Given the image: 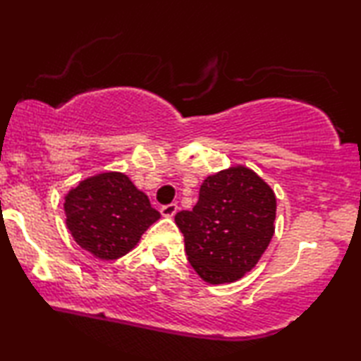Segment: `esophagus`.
Returning <instances> with one entry per match:
<instances>
[{
	"label": "esophagus",
	"mask_w": 361,
	"mask_h": 361,
	"mask_svg": "<svg viewBox=\"0 0 361 361\" xmlns=\"http://www.w3.org/2000/svg\"><path fill=\"white\" fill-rule=\"evenodd\" d=\"M176 212H178V205H176V204L164 205V207L160 209V214H162L164 216H173Z\"/></svg>",
	"instance_id": "obj_1"
}]
</instances>
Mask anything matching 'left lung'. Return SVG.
<instances>
[{
  "label": "left lung",
  "mask_w": 361,
  "mask_h": 361,
  "mask_svg": "<svg viewBox=\"0 0 361 361\" xmlns=\"http://www.w3.org/2000/svg\"><path fill=\"white\" fill-rule=\"evenodd\" d=\"M276 197L243 165L207 176L192 210L175 221L185 236L188 260L204 281L233 283L252 270L274 233Z\"/></svg>",
  "instance_id": "8db88e82"
}]
</instances>
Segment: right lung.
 I'll use <instances>...</instances> for the list:
<instances>
[{
    "label": "right lung",
    "mask_w": 361,
    "mask_h": 361,
    "mask_svg": "<svg viewBox=\"0 0 361 361\" xmlns=\"http://www.w3.org/2000/svg\"><path fill=\"white\" fill-rule=\"evenodd\" d=\"M64 210L75 243L101 260L130 252L142 233L160 219L146 194L118 171L80 181L66 196Z\"/></svg>",
    "instance_id": "1"
}]
</instances>
